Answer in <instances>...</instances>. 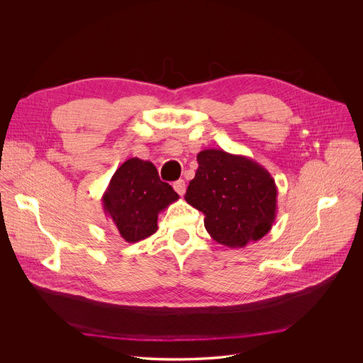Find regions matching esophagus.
I'll use <instances>...</instances> for the list:
<instances>
[{"mask_svg": "<svg viewBox=\"0 0 363 363\" xmlns=\"http://www.w3.org/2000/svg\"><path fill=\"white\" fill-rule=\"evenodd\" d=\"M174 189L182 196L184 194H185V191H186V185H185V181L184 179H179V181H177V182H174Z\"/></svg>", "mask_w": 363, "mask_h": 363, "instance_id": "1", "label": "esophagus"}]
</instances>
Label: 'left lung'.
Instances as JSON below:
<instances>
[{"mask_svg": "<svg viewBox=\"0 0 363 363\" xmlns=\"http://www.w3.org/2000/svg\"><path fill=\"white\" fill-rule=\"evenodd\" d=\"M196 161L185 201L203 213L205 230L230 248L262 240L277 214V186L270 172L223 149L201 150Z\"/></svg>", "mask_w": 363, "mask_h": 363, "instance_id": "8db88e82", "label": "left lung"}]
</instances>
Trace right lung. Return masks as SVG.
Masks as SVG:
<instances>
[{
	"mask_svg": "<svg viewBox=\"0 0 363 363\" xmlns=\"http://www.w3.org/2000/svg\"><path fill=\"white\" fill-rule=\"evenodd\" d=\"M178 199L152 162L130 158L113 174L101 205L121 237L138 242L158 230V214Z\"/></svg>",
	"mask_w": 363,
	"mask_h": 363,
	"instance_id": "add662e5",
	"label": "right lung"
}]
</instances>
